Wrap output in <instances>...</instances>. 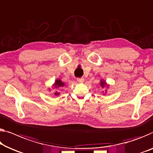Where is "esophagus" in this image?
Returning a JSON list of instances; mask_svg holds the SVG:
<instances>
[{
    "label": "esophagus",
    "instance_id": "34e87169",
    "mask_svg": "<svg viewBox=\"0 0 153 153\" xmlns=\"http://www.w3.org/2000/svg\"><path fill=\"white\" fill-rule=\"evenodd\" d=\"M84 80V79L82 78V77H79V78H77V81L78 82H79V83L83 82Z\"/></svg>",
    "mask_w": 153,
    "mask_h": 153
}]
</instances>
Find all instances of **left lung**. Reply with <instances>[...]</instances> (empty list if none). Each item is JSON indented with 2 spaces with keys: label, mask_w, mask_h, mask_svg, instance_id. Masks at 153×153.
<instances>
[{
  "label": "left lung",
  "mask_w": 153,
  "mask_h": 153,
  "mask_svg": "<svg viewBox=\"0 0 153 153\" xmlns=\"http://www.w3.org/2000/svg\"><path fill=\"white\" fill-rule=\"evenodd\" d=\"M100 86H101L102 88H104L105 86H107L106 82L103 80V79H102V80L100 81Z\"/></svg>",
  "instance_id": "1"
}]
</instances>
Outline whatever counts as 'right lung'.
Wrapping results in <instances>:
<instances>
[{
	"label": "right lung",
	"mask_w": 153,
	"mask_h": 153,
	"mask_svg": "<svg viewBox=\"0 0 153 153\" xmlns=\"http://www.w3.org/2000/svg\"><path fill=\"white\" fill-rule=\"evenodd\" d=\"M65 83L62 82V80H60V79H57L56 81H55V83L53 84L54 86V88H61V87H63L64 86H65ZM53 94L55 96H58V95H60V93H58V91H56V92L53 93Z\"/></svg>",
	"instance_id": "right-lung-1"
}]
</instances>
